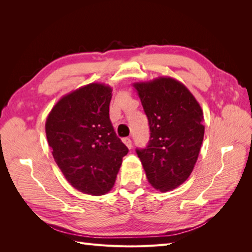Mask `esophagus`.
I'll use <instances>...</instances> for the list:
<instances>
[{
    "mask_svg": "<svg viewBox=\"0 0 252 252\" xmlns=\"http://www.w3.org/2000/svg\"><path fill=\"white\" fill-rule=\"evenodd\" d=\"M123 142H124V144L126 145V146L130 149L131 147H132V142H131V140H130V138H124L123 139Z\"/></svg>",
    "mask_w": 252,
    "mask_h": 252,
    "instance_id": "1",
    "label": "esophagus"
}]
</instances>
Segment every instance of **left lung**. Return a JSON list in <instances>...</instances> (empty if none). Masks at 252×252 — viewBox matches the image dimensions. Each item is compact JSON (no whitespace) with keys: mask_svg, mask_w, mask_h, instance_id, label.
<instances>
[{"mask_svg":"<svg viewBox=\"0 0 252 252\" xmlns=\"http://www.w3.org/2000/svg\"><path fill=\"white\" fill-rule=\"evenodd\" d=\"M146 113L150 138L135 152L148 182L159 191L184 183L202 146L203 112L191 93L171 78L134 84Z\"/></svg>","mask_w":252,"mask_h":252,"instance_id":"8db88e82","label":"left lung"}]
</instances>
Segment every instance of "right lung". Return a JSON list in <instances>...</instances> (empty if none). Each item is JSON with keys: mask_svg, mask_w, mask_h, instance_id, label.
Listing matches in <instances>:
<instances>
[{"mask_svg": "<svg viewBox=\"0 0 252 252\" xmlns=\"http://www.w3.org/2000/svg\"><path fill=\"white\" fill-rule=\"evenodd\" d=\"M111 93L97 83L75 90L57 103L45 125L59 168L72 187L87 194L108 192L128 154L109 118Z\"/></svg>", "mask_w": 252, "mask_h": 252, "instance_id": "add662e5", "label": "right lung"}]
</instances>
